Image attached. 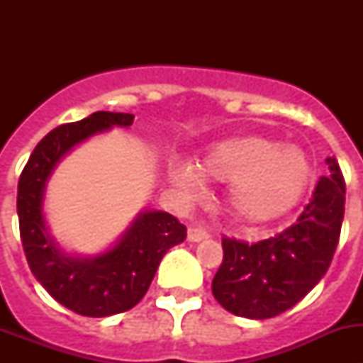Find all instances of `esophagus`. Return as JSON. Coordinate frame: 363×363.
I'll return each instance as SVG.
<instances>
[{
    "label": "esophagus",
    "instance_id": "obj_1",
    "mask_svg": "<svg viewBox=\"0 0 363 363\" xmlns=\"http://www.w3.org/2000/svg\"><path fill=\"white\" fill-rule=\"evenodd\" d=\"M209 238V233L203 227H189L187 240L189 242H201V240Z\"/></svg>",
    "mask_w": 363,
    "mask_h": 363
}]
</instances>
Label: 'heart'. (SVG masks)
<instances>
[{
  "label": "heart",
  "mask_w": 363,
  "mask_h": 363,
  "mask_svg": "<svg viewBox=\"0 0 363 363\" xmlns=\"http://www.w3.org/2000/svg\"><path fill=\"white\" fill-rule=\"evenodd\" d=\"M200 176L229 182L227 203L236 218L259 223L280 216L300 200L311 178L306 152L265 136L230 138L196 163H174L171 178L182 191L196 192Z\"/></svg>",
  "instance_id": "b5f03b06"
}]
</instances>
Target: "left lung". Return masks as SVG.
<instances>
[{
  "label": "left lung",
  "instance_id": "8db88e82",
  "mask_svg": "<svg viewBox=\"0 0 363 363\" xmlns=\"http://www.w3.org/2000/svg\"><path fill=\"white\" fill-rule=\"evenodd\" d=\"M293 225L272 238L249 243L221 238L223 259L213 294L236 316L265 320L296 306L327 272L340 240L345 211V182L336 158Z\"/></svg>",
  "mask_w": 363,
  "mask_h": 363
}]
</instances>
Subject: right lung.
<instances>
[{"instance_id": "obj_1", "label": "right lung", "mask_w": 363, "mask_h": 363, "mask_svg": "<svg viewBox=\"0 0 363 363\" xmlns=\"http://www.w3.org/2000/svg\"><path fill=\"white\" fill-rule=\"evenodd\" d=\"M133 121V114L99 111L74 123L60 125L32 150L19 176V234L28 267L54 300L82 316L101 318L133 309L145 296L165 252L187 236L178 218L147 211L114 249L82 259L63 255L47 233L41 201L54 165L85 138L112 125L129 127Z\"/></svg>"}]
</instances>
